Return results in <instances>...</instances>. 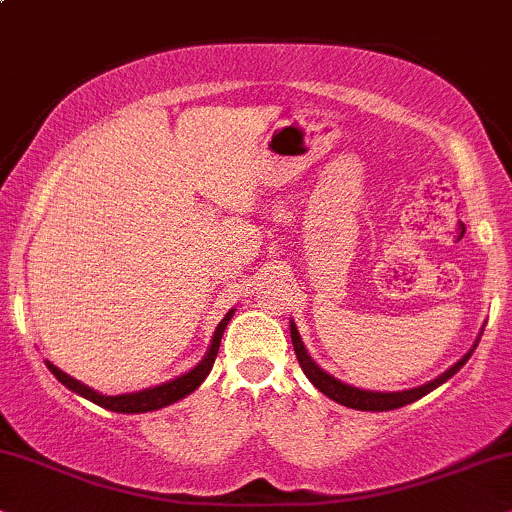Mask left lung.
I'll return each instance as SVG.
<instances>
[{
    "label": "left lung",
    "instance_id": "8db88e82",
    "mask_svg": "<svg viewBox=\"0 0 512 512\" xmlns=\"http://www.w3.org/2000/svg\"><path fill=\"white\" fill-rule=\"evenodd\" d=\"M290 338H293L295 357H297V361H300L304 375L312 380L316 390L326 394V397H331L333 401H338V404L347 406V409H357V411H392V409H399V406L411 404V401H416L420 397H425V394L435 390V387L446 383V380H449L456 371H461V366L470 359L472 349L477 347V342H475V347H472L470 352L465 354L461 361H458V364L451 366L449 371L442 373L439 378H435L428 385L413 387V390H404V392H371V390H359V387L340 383V380H335L333 375L321 371V368L312 361V357L307 354V349H304L302 340H300V333H297L293 321H290Z\"/></svg>",
    "mask_w": 512,
    "mask_h": 512
}]
</instances>
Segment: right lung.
I'll use <instances>...</instances> for the list:
<instances>
[{"mask_svg": "<svg viewBox=\"0 0 512 512\" xmlns=\"http://www.w3.org/2000/svg\"><path fill=\"white\" fill-rule=\"evenodd\" d=\"M231 314H234V309H231V312L226 314L222 321H219L208 354H205V359L200 361V364L193 368V371L179 375V378L170 380V383L158 385V387H148V390H141V392L118 394V397H106V394L94 392L92 387L77 383L75 378H70V375L63 373L61 368H56L54 364H49V361H47V366H49V371L54 373L63 385L68 387V390L82 394L84 399L94 401V404H99L108 411H115V413H146V411L163 409V406H170V404H174V401H179L181 397H186V394H191L200 383H203L205 378H208V373L212 371V364H215V357L219 352V342H222L226 323L231 321Z\"/></svg>", "mask_w": 512, "mask_h": 512, "instance_id": "1", "label": "right lung"}]
</instances>
